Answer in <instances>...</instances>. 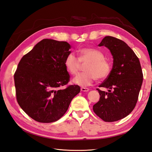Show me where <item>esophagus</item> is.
I'll return each mask as SVG.
<instances>
[{
  "instance_id": "obj_1",
  "label": "esophagus",
  "mask_w": 152,
  "mask_h": 152,
  "mask_svg": "<svg viewBox=\"0 0 152 152\" xmlns=\"http://www.w3.org/2000/svg\"><path fill=\"white\" fill-rule=\"evenodd\" d=\"M81 91H83V92H87L89 89V88H87V87H81Z\"/></svg>"
}]
</instances>
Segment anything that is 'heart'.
Returning <instances> with one entry per match:
<instances>
[{
	"instance_id": "heart-1",
	"label": "heart",
	"mask_w": 152,
	"mask_h": 152,
	"mask_svg": "<svg viewBox=\"0 0 152 152\" xmlns=\"http://www.w3.org/2000/svg\"><path fill=\"white\" fill-rule=\"evenodd\" d=\"M78 59L74 54H69L65 60L67 72L72 75L77 74L82 65L86 64V72L80 73L73 80L75 84L80 86H90L96 79H104L108 77L112 66L105 59L104 54L98 49L82 48L78 50Z\"/></svg>"
}]
</instances>
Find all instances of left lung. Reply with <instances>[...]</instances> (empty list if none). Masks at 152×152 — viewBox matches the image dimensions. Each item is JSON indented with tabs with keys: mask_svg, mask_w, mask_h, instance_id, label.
Listing matches in <instances>:
<instances>
[{
	"mask_svg": "<svg viewBox=\"0 0 152 152\" xmlns=\"http://www.w3.org/2000/svg\"><path fill=\"white\" fill-rule=\"evenodd\" d=\"M98 45L110 49L113 64L110 75L99 86L108 92L97 89L100 98L93 105V111L105 122L117 121L136 107L143 78L141 66L134 52L120 39L107 36Z\"/></svg>",
	"mask_w": 152,
	"mask_h": 152,
	"instance_id": "obj_1",
	"label": "left lung"
}]
</instances>
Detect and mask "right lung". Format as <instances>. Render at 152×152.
Returning a JSON list of instances; mask_svg holds the SVG:
<instances>
[{"instance_id":"right-lung-1","label":"right lung","mask_w":152,"mask_h":152,"mask_svg":"<svg viewBox=\"0 0 152 152\" xmlns=\"http://www.w3.org/2000/svg\"><path fill=\"white\" fill-rule=\"evenodd\" d=\"M70 45L43 39L24 55L14 75L17 102L35 121L50 123L63 116L72 99L80 93L77 85L67 86L70 75L65 66Z\"/></svg>"}]
</instances>
